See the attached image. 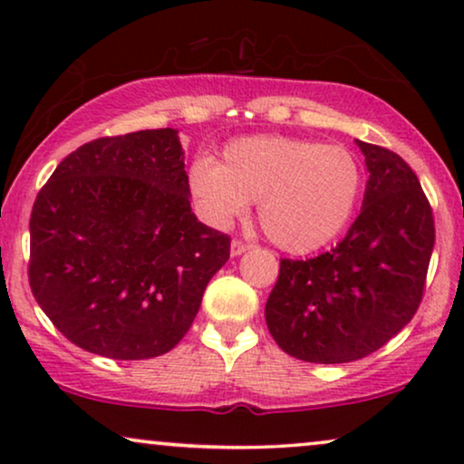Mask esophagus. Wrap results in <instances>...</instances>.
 <instances>
[{"mask_svg":"<svg viewBox=\"0 0 464 464\" xmlns=\"http://www.w3.org/2000/svg\"><path fill=\"white\" fill-rule=\"evenodd\" d=\"M249 249H251V245L243 243V240H232V245H230L232 256H243V253H246Z\"/></svg>","mask_w":464,"mask_h":464,"instance_id":"obj_1","label":"esophagus"}]
</instances>
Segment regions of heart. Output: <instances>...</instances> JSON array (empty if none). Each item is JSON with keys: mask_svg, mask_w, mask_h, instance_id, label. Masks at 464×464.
Returning a JSON list of instances; mask_svg holds the SVG:
<instances>
[{"mask_svg": "<svg viewBox=\"0 0 464 464\" xmlns=\"http://www.w3.org/2000/svg\"><path fill=\"white\" fill-rule=\"evenodd\" d=\"M361 186L351 150L281 135L237 139L221 164L202 158L189 169V189L208 221L227 224L257 202L264 234L289 253L332 243L351 219Z\"/></svg>", "mask_w": 464, "mask_h": 464, "instance_id": "obj_1", "label": "heart"}]
</instances>
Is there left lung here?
Here are the masks:
<instances>
[{"instance_id": "1", "label": "left lung", "mask_w": 464, "mask_h": 464, "mask_svg": "<svg viewBox=\"0 0 464 464\" xmlns=\"http://www.w3.org/2000/svg\"><path fill=\"white\" fill-rule=\"evenodd\" d=\"M370 179L351 230L329 253L281 259L266 325L291 357L348 363L382 348L420 306L435 245L420 181L395 151L357 141Z\"/></svg>"}]
</instances>
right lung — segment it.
I'll return each instance as SVG.
<instances>
[{
  "label": "right lung",
  "mask_w": 464,
  "mask_h": 464,
  "mask_svg": "<svg viewBox=\"0 0 464 464\" xmlns=\"http://www.w3.org/2000/svg\"><path fill=\"white\" fill-rule=\"evenodd\" d=\"M29 285L53 325L101 357H160L192 327L230 237L189 205L175 129L72 151L34 202Z\"/></svg>",
  "instance_id": "right-lung-1"
}]
</instances>
